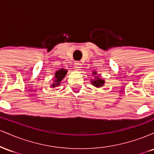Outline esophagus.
<instances>
[{"label": "esophagus", "instance_id": "obj_1", "mask_svg": "<svg viewBox=\"0 0 154 154\" xmlns=\"http://www.w3.org/2000/svg\"><path fill=\"white\" fill-rule=\"evenodd\" d=\"M82 66V63H81V62H79V61H76V62L75 63V67L77 69H80L81 66Z\"/></svg>", "mask_w": 154, "mask_h": 154}]
</instances>
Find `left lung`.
<instances>
[{
  "instance_id": "8db88e82",
  "label": "left lung",
  "mask_w": 154,
  "mask_h": 154,
  "mask_svg": "<svg viewBox=\"0 0 154 154\" xmlns=\"http://www.w3.org/2000/svg\"><path fill=\"white\" fill-rule=\"evenodd\" d=\"M94 75H96V72H94ZM92 84L93 85L95 86V87H101L102 85H103V83H104V80H103V79H99L98 77H97L96 79H95V80H93V82H91Z\"/></svg>"
}]
</instances>
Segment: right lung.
<instances>
[{
	"label": "right lung",
	"mask_w": 154,
	"mask_h": 154,
	"mask_svg": "<svg viewBox=\"0 0 154 154\" xmlns=\"http://www.w3.org/2000/svg\"><path fill=\"white\" fill-rule=\"evenodd\" d=\"M66 70L63 69H61L59 70L56 72V75H55V77H56V79H55V83L53 84V88L55 87L56 85H59L60 82L63 79V77H65V75H66Z\"/></svg>",
	"instance_id": "1"
}]
</instances>
